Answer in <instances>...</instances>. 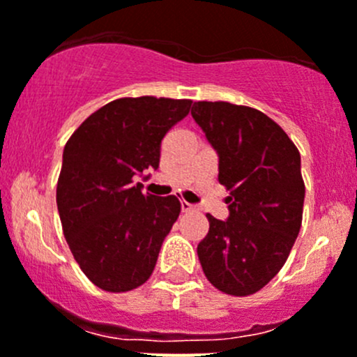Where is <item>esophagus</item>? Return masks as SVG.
Wrapping results in <instances>:
<instances>
[{"label": "esophagus", "instance_id": "obj_1", "mask_svg": "<svg viewBox=\"0 0 357 357\" xmlns=\"http://www.w3.org/2000/svg\"><path fill=\"white\" fill-rule=\"evenodd\" d=\"M181 211L183 213H192V211H195V206L190 202H186V200H181Z\"/></svg>", "mask_w": 357, "mask_h": 357}]
</instances>
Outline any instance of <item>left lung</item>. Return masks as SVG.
<instances>
[{
	"instance_id": "left-lung-1",
	"label": "left lung",
	"mask_w": 357,
	"mask_h": 357,
	"mask_svg": "<svg viewBox=\"0 0 357 357\" xmlns=\"http://www.w3.org/2000/svg\"><path fill=\"white\" fill-rule=\"evenodd\" d=\"M192 116L218 153V181L227 186L228 218L207 214L197 245L207 281L248 296L275 278L302 227L305 185L300 153L265 113L230 102H193Z\"/></svg>"
}]
</instances>
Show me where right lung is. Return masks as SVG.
<instances>
[{
    "instance_id": "add662e5",
    "label": "right lung",
    "mask_w": 357,
    "mask_h": 357,
    "mask_svg": "<svg viewBox=\"0 0 357 357\" xmlns=\"http://www.w3.org/2000/svg\"><path fill=\"white\" fill-rule=\"evenodd\" d=\"M190 106L188 99H116L66 143L57 181L62 230L83 274L105 291L144 284L178 220L179 200L144 195L136 176L157 171L162 139Z\"/></svg>"
}]
</instances>
